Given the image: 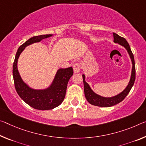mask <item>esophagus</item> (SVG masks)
Returning <instances> with one entry per match:
<instances>
[{
	"label": "esophagus",
	"instance_id": "1",
	"mask_svg": "<svg viewBox=\"0 0 146 146\" xmlns=\"http://www.w3.org/2000/svg\"><path fill=\"white\" fill-rule=\"evenodd\" d=\"M74 73H79L80 71V66L78 63H76L73 66Z\"/></svg>",
	"mask_w": 146,
	"mask_h": 146
}]
</instances>
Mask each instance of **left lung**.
Segmentation results:
<instances>
[{
  "label": "left lung",
  "instance_id": "1",
  "mask_svg": "<svg viewBox=\"0 0 146 146\" xmlns=\"http://www.w3.org/2000/svg\"><path fill=\"white\" fill-rule=\"evenodd\" d=\"M113 36H114V42L115 43H118L119 45L123 46L127 50L129 56H130L132 62V71L130 80H129L128 84H127L125 88L121 92H120L119 94L115 95L114 96L106 98V97H103L95 93L93 90H92L91 88H90V85L86 82L85 75L83 74L82 78L83 82H84V91L86 99L88 101V103L92 105L101 106V107H109V106L117 105V103L121 102L125 99V98L128 95L129 92H130V90L132 88V87L134 85V83H135L136 75L135 63L133 54L131 50L130 46H129L128 42H127L125 39L117 35V34L113 33Z\"/></svg>",
  "mask_w": 146,
  "mask_h": 146
}]
</instances>
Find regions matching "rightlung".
Returning a JSON list of instances; mask_svg holds the SVG:
<instances>
[{
    "label": "right lung",
    "mask_w": 146,
    "mask_h": 146,
    "mask_svg": "<svg viewBox=\"0 0 146 146\" xmlns=\"http://www.w3.org/2000/svg\"><path fill=\"white\" fill-rule=\"evenodd\" d=\"M51 36L52 34H45L30 38L18 48L13 65V77L16 91L25 103L37 110H51L61 105L66 96L68 81L73 74L71 67L58 69L51 84L45 89L32 88L23 81L17 69V62L20 54L27 46L40 42L44 39Z\"/></svg>",
    "instance_id": "right-lung-1"
}]
</instances>
